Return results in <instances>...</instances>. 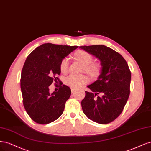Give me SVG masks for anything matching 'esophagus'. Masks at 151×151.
<instances>
[{
  "label": "esophagus",
  "instance_id": "esophagus-1",
  "mask_svg": "<svg viewBox=\"0 0 151 151\" xmlns=\"http://www.w3.org/2000/svg\"><path fill=\"white\" fill-rule=\"evenodd\" d=\"M71 92H72V93H73V92L75 91V88H72V87H71Z\"/></svg>",
  "mask_w": 151,
  "mask_h": 151
}]
</instances>
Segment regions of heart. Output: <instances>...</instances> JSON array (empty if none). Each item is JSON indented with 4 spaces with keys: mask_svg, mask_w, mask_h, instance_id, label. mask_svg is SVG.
I'll return each instance as SVG.
<instances>
[{
    "mask_svg": "<svg viewBox=\"0 0 151 151\" xmlns=\"http://www.w3.org/2000/svg\"><path fill=\"white\" fill-rule=\"evenodd\" d=\"M75 56L76 60L81 61L84 65L83 71L86 72L92 77L97 76L100 74L101 66L100 63L93 62V57L90 52L85 50H78L75 53ZM68 59L65 58L60 63V69L62 73L65 74L68 71ZM88 81V78L83 75H70L68 76L65 80V83L66 85L74 88H78L83 86Z\"/></svg>",
    "mask_w": 151,
    "mask_h": 151,
    "instance_id": "b5f03b06",
    "label": "heart"
}]
</instances>
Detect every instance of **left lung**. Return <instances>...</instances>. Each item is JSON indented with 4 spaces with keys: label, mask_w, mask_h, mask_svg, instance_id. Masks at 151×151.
<instances>
[{
    "label": "left lung",
    "mask_w": 151,
    "mask_h": 151,
    "mask_svg": "<svg viewBox=\"0 0 151 151\" xmlns=\"http://www.w3.org/2000/svg\"><path fill=\"white\" fill-rule=\"evenodd\" d=\"M101 61L99 78L88 86L81 106L86 116L95 122H111L122 112L130 95L131 73L119 52L104 45L80 46ZM101 94V96L99 95Z\"/></svg>",
    "instance_id": "8db88e82"
}]
</instances>
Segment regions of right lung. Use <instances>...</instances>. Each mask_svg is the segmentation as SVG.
<instances>
[{"label": "right lung", "instance_id": "add662e5", "mask_svg": "<svg viewBox=\"0 0 151 151\" xmlns=\"http://www.w3.org/2000/svg\"><path fill=\"white\" fill-rule=\"evenodd\" d=\"M78 46L46 43L27 57L21 76L23 105L31 119L40 124L58 119L64 111L71 89L58 78L61 60ZM59 85L58 92L49 93V86Z\"/></svg>", "mask_w": 151, "mask_h": 151}]
</instances>
